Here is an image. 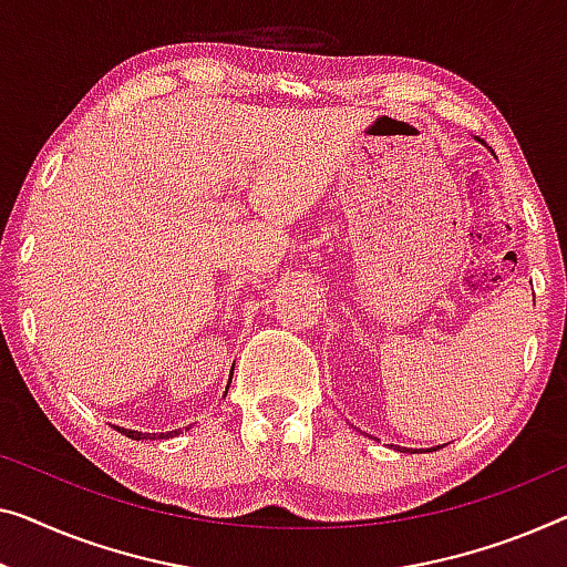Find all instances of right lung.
Listing matches in <instances>:
<instances>
[{"mask_svg":"<svg viewBox=\"0 0 567 567\" xmlns=\"http://www.w3.org/2000/svg\"><path fill=\"white\" fill-rule=\"evenodd\" d=\"M120 433H124L126 437H132V441H142V437H147L145 433H137V430H124V427H120ZM177 433H181V430H173V433H159L157 437H173Z\"/></svg>","mask_w":567,"mask_h":567,"instance_id":"add662e5","label":"right lung"}]
</instances>
